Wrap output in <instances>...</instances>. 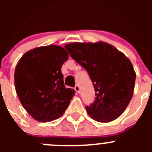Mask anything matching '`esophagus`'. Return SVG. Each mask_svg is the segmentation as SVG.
<instances>
[{
    "label": "esophagus",
    "instance_id": "esophagus-1",
    "mask_svg": "<svg viewBox=\"0 0 152 152\" xmlns=\"http://www.w3.org/2000/svg\"><path fill=\"white\" fill-rule=\"evenodd\" d=\"M74 90H75V91L76 92V93H80V87H79V85H76V86H75Z\"/></svg>",
    "mask_w": 152,
    "mask_h": 152
}]
</instances>
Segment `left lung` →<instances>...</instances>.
Listing matches in <instances>:
<instances>
[{
    "label": "left lung",
    "instance_id": "1",
    "mask_svg": "<svg viewBox=\"0 0 152 152\" xmlns=\"http://www.w3.org/2000/svg\"><path fill=\"white\" fill-rule=\"evenodd\" d=\"M65 48L87 70L93 82L96 99L85 107L89 115L102 123L118 118L133 96L136 75L129 59L114 46L103 42H75Z\"/></svg>",
    "mask_w": 152,
    "mask_h": 152
}]
</instances>
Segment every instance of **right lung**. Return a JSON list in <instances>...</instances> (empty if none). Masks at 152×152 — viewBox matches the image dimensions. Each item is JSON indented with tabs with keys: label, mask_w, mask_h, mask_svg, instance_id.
Instances as JSON below:
<instances>
[{
	"label": "right lung",
	"mask_w": 152,
	"mask_h": 152,
	"mask_svg": "<svg viewBox=\"0 0 152 152\" xmlns=\"http://www.w3.org/2000/svg\"><path fill=\"white\" fill-rule=\"evenodd\" d=\"M68 53L58 45L39 47L26 52L15 71L17 94L25 110L35 120L51 121L63 115L73 89L66 88L61 67Z\"/></svg>",
	"instance_id": "obj_1"
}]
</instances>
